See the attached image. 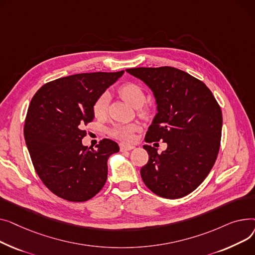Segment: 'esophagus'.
<instances>
[{"label":"esophagus","instance_id":"1","mask_svg":"<svg viewBox=\"0 0 255 255\" xmlns=\"http://www.w3.org/2000/svg\"><path fill=\"white\" fill-rule=\"evenodd\" d=\"M134 146L133 145H126V144H121V150L122 151H128L133 149Z\"/></svg>","mask_w":255,"mask_h":255}]
</instances>
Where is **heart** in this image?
<instances>
[{"label": "heart", "instance_id": "1", "mask_svg": "<svg viewBox=\"0 0 255 255\" xmlns=\"http://www.w3.org/2000/svg\"><path fill=\"white\" fill-rule=\"evenodd\" d=\"M118 93L121 97L128 103L133 108H140L146 100V95L144 89L136 84V83H127L122 85L118 89ZM109 103V94L104 93L102 94L94 104L93 112L94 115L98 118L105 116L107 112ZM140 128L139 125L131 124V125H116L111 129V134L121 141L130 142L134 138V131H137Z\"/></svg>", "mask_w": 255, "mask_h": 255}]
</instances>
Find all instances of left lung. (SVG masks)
Wrapping results in <instances>:
<instances>
[{
	"mask_svg": "<svg viewBox=\"0 0 255 255\" xmlns=\"http://www.w3.org/2000/svg\"><path fill=\"white\" fill-rule=\"evenodd\" d=\"M142 80L155 99L157 113L147 143L166 142L158 153L143 148L149 160L141 169L145 185L164 199H179L196 189L210 173L219 151L222 113L211 91L188 73L172 67L126 70Z\"/></svg>",
	"mask_w": 255,
	"mask_h": 255,
	"instance_id": "8db88e82",
	"label": "left lung"
}]
</instances>
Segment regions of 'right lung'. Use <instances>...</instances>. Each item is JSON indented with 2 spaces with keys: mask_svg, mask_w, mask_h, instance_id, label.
Here are the masks:
<instances>
[{
  "mask_svg": "<svg viewBox=\"0 0 255 255\" xmlns=\"http://www.w3.org/2000/svg\"><path fill=\"white\" fill-rule=\"evenodd\" d=\"M125 71L82 73L44 84L29 104L24 139L34 168L50 191L70 202H85L106 183L108 158L119 151L104 139L97 149L82 144L83 126L95 118L97 99Z\"/></svg>",
  "mask_w": 255,
  "mask_h": 255,
  "instance_id": "add662e5",
  "label": "right lung"
}]
</instances>
